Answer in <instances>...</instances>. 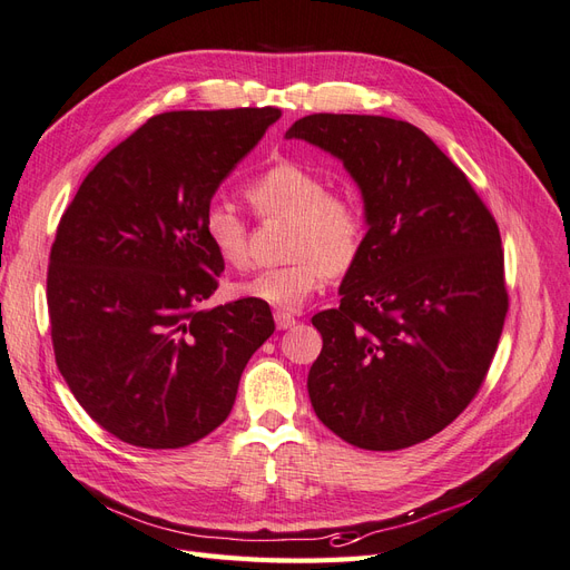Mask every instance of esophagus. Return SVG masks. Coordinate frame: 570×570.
<instances>
[{
	"label": "esophagus",
	"mask_w": 570,
	"mask_h": 570,
	"mask_svg": "<svg viewBox=\"0 0 570 570\" xmlns=\"http://www.w3.org/2000/svg\"><path fill=\"white\" fill-rule=\"evenodd\" d=\"M274 322H277V328H291L293 324H296V317L288 315V312H274Z\"/></svg>",
	"instance_id": "1"
}]
</instances>
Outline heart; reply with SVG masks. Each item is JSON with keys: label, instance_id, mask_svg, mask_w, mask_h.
I'll list each match as a JSON object with an SVG mask.
<instances>
[{"label": "heart", "instance_id": "heart-1", "mask_svg": "<svg viewBox=\"0 0 570 570\" xmlns=\"http://www.w3.org/2000/svg\"><path fill=\"white\" fill-rule=\"evenodd\" d=\"M244 191L261 219H288L291 261L238 279L236 296L293 312L328 277H345L360 263L370 236V213L355 187H328L326 177L309 165L277 160L253 175ZM200 225L206 242L227 265L238 267L248 261V219L229 200L213 198Z\"/></svg>", "mask_w": 570, "mask_h": 570}]
</instances>
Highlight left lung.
Masks as SVG:
<instances>
[{
	"instance_id": "obj_1",
	"label": "left lung",
	"mask_w": 570,
	"mask_h": 570,
	"mask_svg": "<svg viewBox=\"0 0 570 570\" xmlns=\"http://www.w3.org/2000/svg\"><path fill=\"white\" fill-rule=\"evenodd\" d=\"M286 137L334 154L370 213L341 305L317 312L307 393L322 424L362 450L424 443L488 376L509 309L500 227L426 132L381 116L312 114Z\"/></svg>"
}]
</instances>
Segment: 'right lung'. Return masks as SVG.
Here are the masks:
<instances>
[{
  "mask_svg": "<svg viewBox=\"0 0 570 570\" xmlns=\"http://www.w3.org/2000/svg\"><path fill=\"white\" fill-rule=\"evenodd\" d=\"M279 108L170 111L108 151L61 215L49 253L53 357L70 393L127 445L177 450L229 416L269 305L204 309L225 261L204 210Z\"/></svg>",
  "mask_w": 570,
  "mask_h": 570,
  "instance_id": "1",
  "label": "right lung"
}]
</instances>
